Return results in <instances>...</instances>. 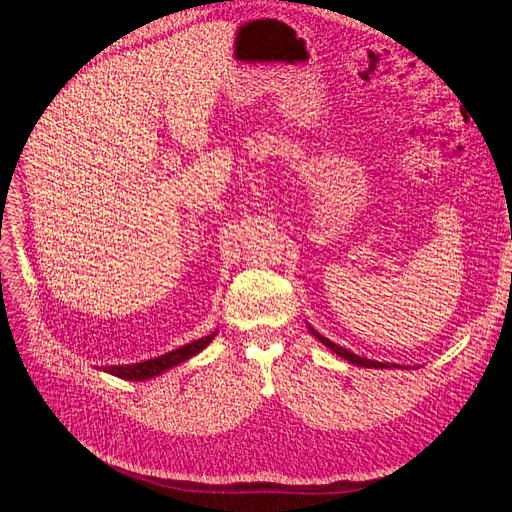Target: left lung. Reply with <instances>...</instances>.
Returning <instances> with one entry per match:
<instances>
[{
  "instance_id": "left-lung-1",
  "label": "left lung",
  "mask_w": 512,
  "mask_h": 512,
  "mask_svg": "<svg viewBox=\"0 0 512 512\" xmlns=\"http://www.w3.org/2000/svg\"><path fill=\"white\" fill-rule=\"evenodd\" d=\"M311 332H313V336H317L327 349L330 351H334L336 355H340L342 359H346L349 363H355V365H359V367H399L397 363H380V361H370V359H365V357H359V355H355V353H351V351H346V349H342V346H338V344H334V342H330L327 338H323L321 334H317L313 327H311Z\"/></svg>"
}]
</instances>
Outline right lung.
Wrapping results in <instances>:
<instances>
[{"label": "right lung", "instance_id": "obj_1", "mask_svg": "<svg viewBox=\"0 0 512 512\" xmlns=\"http://www.w3.org/2000/svg\"><path fill=\"white\" fill-rule=\"evenodd\" d=\"M216 336V332H212L206 338H199L193 340L185 346H180L176 351H170L161 357L149 359V361H142V363H132V365H107L105 372L117 376V378H124V380H147V378H155L159 374H163L170 367L191 359L193 355H197L199 351L206 349V346L212 342V338Z\"/></svg>", "mask_w": 512, "mask_h": 512}]
</instances>
